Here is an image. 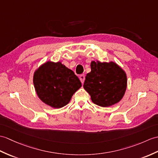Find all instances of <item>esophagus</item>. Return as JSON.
<instances>
[{"label":"esophagus","instance_id":"obj_1","mask_svg":"<svg viewBox=\"0 0 158 158\" xmlns=\"http://www.w3.org/2000/svg\"><path fill=\"white\" fill-rule=\"evenodd\" d=\"M85 75H81L80 76H79V79H80V81H81V82L82 83H84V81H85Z\"/></svg>","mask_w":158,"mask_h":158}]
</instances>
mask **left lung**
<instances>
[{
  "mask_svg": "<svg viewBox=\"0 0 158 158\" xmlns=\"http://www.w3.org/2000/svg\"><path fill=\"white\" fill-rule=\"evenodd\" d=\"M91 70L83 87L95 104L108 107L122 100L127 85V75L122 68L114 62L92 61Z\"/></svg>",
  "mask_w": 158,
  "mask_h": 158,
  "instance_id": "left-lung-1",
  "label": "left lung"
}]
</instances>
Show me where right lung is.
I'll list each match as a JSON object with an SVG mask.
<instances>
[{
    "label": "right lung",
    "instance_id": "add662e5",
    "mask_svg": "<svg viewBox=\"0 0 158 158\" xmlns=\"http://www.w3.org/2000/svg\"><path fill=\"white\" fill-rule=\"evenodd\" d=\"M33 81L40 100L54 108L68 104L81 87L78 77L60 62L48 61L40 66L34 73Z\"/></svg>",
    "mask_w": 158,
    "mask_h": 158
}]
</instances>
